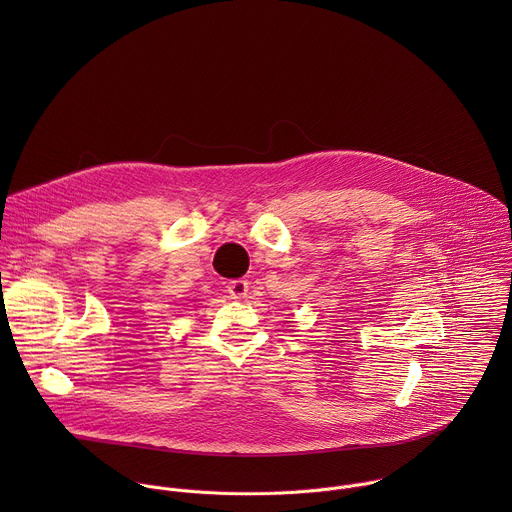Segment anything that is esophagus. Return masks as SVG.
<instances>
[{
  "instance_id": "esophagus-1",
  "label": "esophagus",
  "mask_w": 512,
  "mask_h": 512,
  "mask_svg": "<svg viewBox=\"0 0 512 512\" xmlns=\"http://www.w3.org/2000/svg\"><path fill=\"white\" fill-rule=\"evenodd\" d=\"M229 294L233 300H243L249 294V281L247 279H233L229 281Z\"/></svg>"
}]
</instances>
